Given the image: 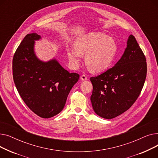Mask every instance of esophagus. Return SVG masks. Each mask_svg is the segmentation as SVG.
I'll return each instance as SVG.
<instances>
[{"label": "esophagus", "mask_w": 158, "mask_h": 158, "mask_svg": "<svg viewBox=\"0 0 158 158\" xmlns=\"http://www.w3.org/2000/svg\"><path fill=\"white\" fill-rule=\"evenodd\" d=\"M81 79L82 81H86V80L88 79V76H86V75L83 74V75H82V76H81Z\"/></svg>", "instance_id": "1"}]
</instances>
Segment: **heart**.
Masks as SVG:
<instances>
[{"label":"heart","mask_w":158,"mask_h":158,"mask_svg":"<svg viewBox=\"0 0 158 158\" xmlns=\"http://www.w3.org/2000/svg\"><path fill=\"white\" fill-rule=\"evenodd\" d=\"M117 51L114 41L102 32H92L80 37L76 41V47L66 48V53L73 66H77L81 62L82 54H86V63L95 72L108 68Z\"/></svg>","instance_id":"obj_1"}]
</instances>
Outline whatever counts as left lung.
<instances>
[{"instance_id":"1","label":"left lung","mask_w":158,"mask_h":158,"mask_svg":"<svg viewBox=\"0 0 158 158\" xmlns=\"http://www.w3.org/2000/svg\"><path fill=\"white\" fill-rule=\"evenodd\" d=\"M120 60L112 68L90 77V100L94 111L111 119L128 110L137 100L147 76L145 56L135 37L131 35Z\"/></svg>"}]
</instances>
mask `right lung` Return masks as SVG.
I'll return each mask as SVG.
<instances>
[{"instance_id":"obj_1","label":"right lung","mask_w":158,"mask_h":158,"mask_svg":"<svg viewBox=\"0 0 158 158\" xmlns=\"http://www.w3.org/2000/svg\"><path fill=\"white\" fill-rule=\"evenodd\" d=\"M36 32L24 37L13 58V77L23 102L39 117L48 118L60 113L79 74L70 73L56 60L40 61L34 53Z\"/></svg>"}]
</instances>
